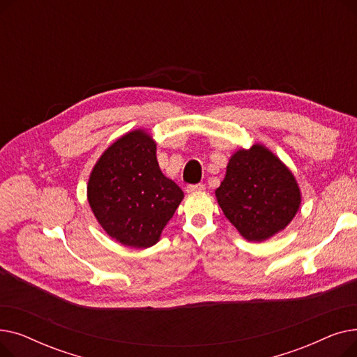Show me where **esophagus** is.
I'll return each mask as SVG.
<instances>
[{"label": "esophagus", "instance_id": "obj_1", "mask_svg": "<svg viewBox=\"0 0 357 357\" xmlns=\"http://www.w3.org/2000/svg\"><path fill=\"white\" fill-rule=\"evenodd\" d=\"M205 185L202 183H194V185H188L186 186V192H198V191H204Z\"/></svg>", "mask_w": 357, "mask_h": 357}]
</instances>
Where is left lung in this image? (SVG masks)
I'll return each mask as SVG.
<instances>
[{
    "label": "left lung",
    "instance_id": "obj_1",
    "mask_svg": "<svg viewBox=\"0 0 357 357\" xmlns=\"http://www.w3.org/2000/svg\"><path fill=\"white\" fill-rule=\"evenodd\" d=\"M215 197L241 237L256 243L282 231L301 207L294 174L259 143L231 155Z\"/></svg>",
    "mask_w": 357,
    "mask_h": 357
}]
</instances>
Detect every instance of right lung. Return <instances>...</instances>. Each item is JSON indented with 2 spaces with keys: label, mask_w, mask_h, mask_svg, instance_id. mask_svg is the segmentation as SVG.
<instances>
[{
  "label": "right lung",
  "mask_w": 357,
  "mask_h": 357,
  "mask_svg": "<svg viewBox=\"0 0 357 357\" xmlns=\"http://www.w3.org/2000/svg\"><path fill=\"white\" fill-rule=\"evenodd\" d=\"M86 197L105 233L123 246L156 245L183 192L166 178L156 159V142L144 128L112 143L92 167Z\"/></svg>",
  "instance_id": "add662e5"
}]
</instances>
